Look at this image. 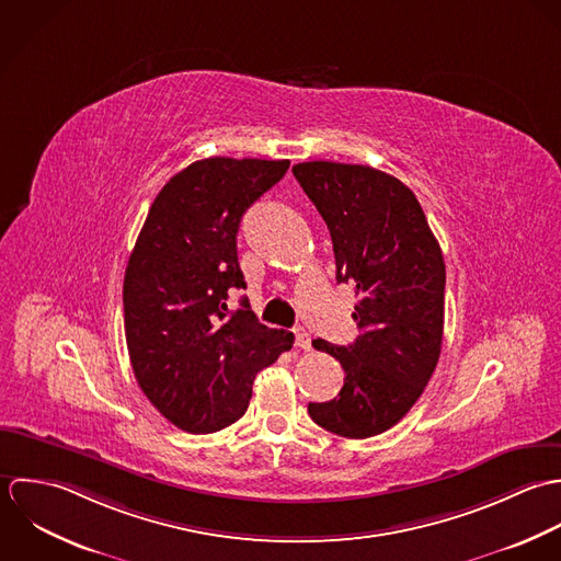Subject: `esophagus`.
Segmentation results:
<instances>
[{"label": "esophagus", "instance_id": "1", "mask_svg": "<svg viewBox=\"0 0 561 561\" xmlns=\"http://www.w3.org/2000/svg\"><path fill=\"white\" fill-rule=\"evenodd\" d=\"M295 344L304 351H308L312 346V337L304 330V328H295Z\"/></svg>", "mask_w": 561, "mask_h": 561}]
</instances>
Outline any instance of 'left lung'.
Returning a JSON list of instances; mask_svg holds the SVG:
<instances>
[{
	"label": "left lung",
	"instance_id": "left-lung-1",
	"mask_svg": "<svg viewBox=\"0 0 561 561\" xmlns=\"http://www.w3.org/2000/svg\"><path fill=\"white\" fill-rule=\"evenodd\" d=\"M293 173L328 224L337 284L355 290L348 346L312 340L344 368V386L310 403L317 425L342 438L394 427L423 394L443 348L445 257L414 193L364 164L301 162Z\"/></svg>",
	"mask_w": 561,
	"mask_h": 561
}]
</instances>
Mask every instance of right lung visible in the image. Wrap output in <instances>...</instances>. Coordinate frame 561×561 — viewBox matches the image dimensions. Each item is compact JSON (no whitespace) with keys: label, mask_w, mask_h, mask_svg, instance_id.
Segmentation results:
<instances>
[{"label":"right lung","mask_w":561,"mask_h":561,"mask_svg":"<svg viewBox=\"0 0 561 561\" xmlns=\"http://www.w3.org/2000/svg\"><path fill=\"white\" fill-rule=\"evenodd\" d=\"M290 160L206 158L173 175L153 199L123 279V319L136 381L153 408L188 434H213L249 408L257 370L295 336L257 323L236 233L242 215L288 171Z\"/></svg>","instance_id":"obj_1"}]
</instances>
